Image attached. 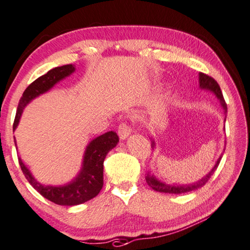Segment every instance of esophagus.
I'll return each instance as SVG.
<instances>
[{"label":"esophagus","instance_id":"obj_1","mask_svg":"<svg viewBox=\"0 0 250 250\" xmlns=\"http://www.w3.org/2000/svg\"><path fill=\"white\" fill-rule=\"evenodd\" d=\"M130 133H131V126L125 124V122H122L118 128V135L120 137V139H126L130 136Z\"/></svg>","mask_w":250,"mask_h":250}]
</instances>
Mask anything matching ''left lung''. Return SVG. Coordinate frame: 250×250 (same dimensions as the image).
Returning <instances> with one entry per match:
<instances>
[{"instance_id": "8db88e82", "label": "left lung", "mask_w": 250, "mask_h": 250, "mask_svg": "<svg viewBox=\"0 0 250 250\" xmlns=\"http://www.w3.org/2000/svg\"><path fill=\"white\" fill-rule=\"evenodd\" d=\"M199 87L202 89H207V90L213 91V93L215 94V96L220 100L221 105H222V106H223L224 111L227 112V110H228V108H227V103H226V101H224L223 94H222V91H221L219 83H216L215 79L212 78V77L205 75V73L200 72L199 73ZM152 147H153V148H154V147H155V142H154L153 139H152ZM220 161H221V157H220L219 160H217L215 167L212 168V171H210L208 174H206L203 179H200L199 181L195 182V184L182 185V186L167 185V184H164V182H161L160 180H157V179L154 177L153 174H150V173H147V175H146V182H147V184H148V186H149L150 188L154 189V190H156V191L165 192V194H185V192H188V191H191V190H196V189L203 187V186L205 185L207 181H208V179L210 178V175L214 173V171L216 170V167H219Z\"/></svg>"}]
</instances>
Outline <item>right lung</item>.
Wrapping results in <instances>:
<instances>
[{
  "mask_svg": "<svg viewBox=\"0 0 250 250\" xmlns=\"http://www.w3.org/2000/svg\"><path fill=\"white\" fill-rule=\"evenodd\" d=\"M75 65L66 64L62 66H56L47 73H45L34 83H31L23 91L21 96L15 122H13V131L18 126L21 113L26 105L36 98L40 95L50 90L55 83L61 82L65 77L75 72ZM119 143V137L114 131L105 132L103 135L96 137L91 140L86 147L85 155H83V167L79 174L73 179L71 182L64 186H44L36 181L26 165L19 159V164L22 170L24 177L28 182L45 197L54 204L63 206H75L79 204L86 203L98 195L103 187V164L107 153L114 148Z\"/></svg>",
  "mask_w": 250,
  "mask_h": 250,
  "instance_id": "obj_1",
  "label": "right lung"
}]
</instances>
